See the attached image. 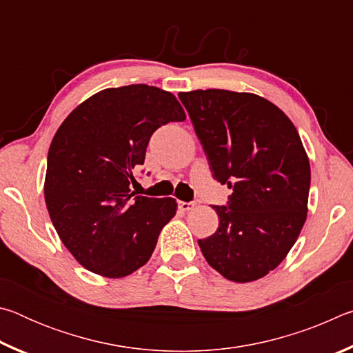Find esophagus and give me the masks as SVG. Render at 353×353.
<instances>
[{
  "mask_svg": "<svg viewBox=\"0 0 353 353\" xmlns=\"http://www.w3.org/2000/svg\"><path fill=\"white\" fill-rule=\"evenodd\" d=\"M177 207L181 208L182 212H188V210H191V208L194 207V202H185V201H179V202H177Z\"/></svg>",
  "mask_w": 353,
  "mask_h": 353,
  "instance_id": "obj_1",
  "label": "esophagus"
}]
</instances>
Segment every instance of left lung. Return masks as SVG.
I'll return each mask as SVG.
<instances>
[{
    "instance_id": "left-lung-1",
    "label": "left lung",
    "mask_w": 353,
    "mask_h": 353,
    "mask_svg": "<svg viewBox=\"0 0 353 353\" xmlns=\"http://www.w3.org/2000/svg\"><path fill=\"white\" fill-rule=\"evenodd\" d=\"M212 176L232 188L213 205L219 225L199 248L213 270L246 283L276 270L307 219L310 162L294 124L254 93H179Z\"/></svg>"
}]
</instances>
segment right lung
<instances>
[{
	"label": "right lung",
	"instance_id": "right-lung-1",
	"mask_svg": "<svg viewBox=\"0 0 353 353\" xmlns=\"http://www.w3.org/2000/svg\"><path fill=\"white\" fill-rule=\"evenodd\" d=\"M183 119L174 94L132 83L93 94L57 129L45 201L65 248L88 271L119 279L151 259L177 204L135 196L130 183L155 130Z\"/></svg>",
	"mask_w": 353,
	"mask_h": 353
}]
</instances>
